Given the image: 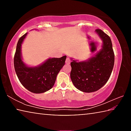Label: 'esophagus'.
Here are the masks:
<instances>
[{"label": "esophagus", "mask_w": 131, "mask_h": 131, "mask_svg": "<svg viewBox=\"0 0 131 131\" xmlns=\"http://www.w3.org/2000/svg\"><path fill=\"white\" fill-rule=\"evenodd\" d=\"M65 62L66 64H69L70 63V59H69V58H66Z\"/></svg>", "instance_id": "obj_1"}]
</instances>
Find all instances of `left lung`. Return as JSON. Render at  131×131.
<instances>
[{
    "label": "left lung",
    "mask_w": 131,
    "mask_h": 131,
    "mask_svg": "<svg viewBox=\"0 0 131 131\" xmlns=\"http://www.w3.org/2000/svg\"><path fill=\"white\" fill-rule=\"evenodd\" d=\"M95 32L102 41V48L94 57L79 62L71 58L70 78L74 87L84 92H92L107 83L114 64V54L110 37L97 29Z\"/></svg>",
    "instance_id": "8db88e82"
}]
</instances>
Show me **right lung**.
<instances>
[{
    "instance_id": "add662e5",
    "label": "right lung",
    "mask_w": 131,
    "mask_h": 131,
    "mask_svg": "<svg viewBox=\"0 0 131 131\" xmlns=\"http://www.w3.org/2000/svg\"><path fill=\"white\" fill-rule=\"evenodd\" d=\"M26 33L19 38L14 55L15 73L24 87L35 94H40L50 90L54 86L57 76L65 65L66 56L49 58L37 66L30 67L23 61L21 44L27 35Z\"/></svg>"
}]
</instances>
